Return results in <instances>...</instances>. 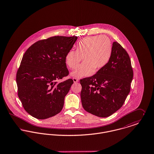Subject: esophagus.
<instances>
[{
	"label": "esophagus",
	"mask_w": 154,
	"mask_h": 154,
	"mask_svg": "<svg viewBox=\"0 0 154 154\" xmlns=\"http://www.w3.org/2000/svg\"><path fill=\"white\" fill-rule=\"evenodd\" d=\"M72 80H73V82H74V83H77V82H79V80L77 79V78H73L72 79Z\"/></svg>",
	"instance_id": "34e87169"
}]
</instances>
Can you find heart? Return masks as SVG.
<instances>
[{
	"label": "heart",
	"instance_id": "b5f03b06",
	"mask_svg": "<svg viewBox=\"0 0 154 154\" xmlns=\"http://www.w3.org/2000/svg\"><path fill=\"white\" fill-rule=\"evenodd\" d=\"M112 53V44L105 35L88 36L80 41L77 50L69 51L66 56V63L74 69L83 58L85 61L71 73L77 78L92 75L94 71L104 68L109 63Z\"/></svg>",
	"mask_w": 154,
	"mask_h": 154
}]
</instances>
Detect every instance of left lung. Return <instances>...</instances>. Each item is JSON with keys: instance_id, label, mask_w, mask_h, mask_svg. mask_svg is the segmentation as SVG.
<instances>
[{"instance_id": "8db88e82", "label": "left lung", "mask_w": 154, "mask_h": 154, "mask_svg": "<svg viewBox=\"0 0 154 154\" xmlns=\"http://www.w3.org/2000/svg\"><path fill=\"white\" fill-rule=\"evenodd\" d=\"M133 76L128 52L118 42H113L107 64L93 76L80 81L84 109L100 118L112 115L123 106L130 92Z\"/></svg>"}]
</instances>
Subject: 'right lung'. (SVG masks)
I'll use <instances>...</instances> for the list:
<instances>
[{"mask_svg":"<svg viewBox=\"0 0 154 154\" xmlns=\"http://www.w3.org/2000/svg\"><path fill=\"white\" fill-rule=\"evenodd\" d=\"M77 36H55L32 44L23 55L17 73V95L24 109L32 116L45 119L59 113L73 84L66 56Z\"/></svg>","mask_w":154,"mask_h":154,"instance_id":"obj_1","label":"right lung"}]
</instances>
